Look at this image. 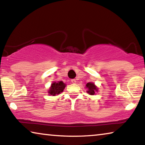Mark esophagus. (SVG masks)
<instances>
[{
  "label": "esophagus",
  "mask_w": 145,
  "mask_h": 145,
  "mask_svg": "<svg viewBox=\"0 0 145 145\" xmlns=\"http://www.w3.org/2000/svg\"><path fill=\"white\" fill-rule=\"evenodd\" d=\"M71 82H72L73 84H75V83H76V80L75 79H72V80H71Z\"/></svg>",
  "instance_id": "1"
}]
</instances>
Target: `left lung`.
Returning <instances> with one entry per match:
<instances>
[{"mask_svg":"<svg viewBox=\"0 0 145 145\" xmlns=\"http://www.w3.org/2000/svg\"><path fill=\"white\" fill-rule=\"evenodd\" d=\"M86 88L88 89L87 92L91 95H95V93L97 91V88L95 86V85L92 82H88L86 84Z\"/></svg>","mask_w":145,"mask_h":145,"instance_id":"8db88e82","label":"left lung"}]
</instances>
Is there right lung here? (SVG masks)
<instances>
[{
    "instance_id": "1",
    "label": "right lung",
    "mask_w": 145,
    "mask_h": 145,
    "mask_svg": "<svg viewBox=\"0 0 145 145\" xmlns=\"http://www.w3.org/2000/svg\"><path fill=\"white\" fill-rule=\"evenodd\" d=\"M66 85L64 84L63 81H59L57 82H53L51 86V88L49 90L48 93L51 95L55 96L56 95H58L63 91Z\"/></svg>"
}]
</instances>
